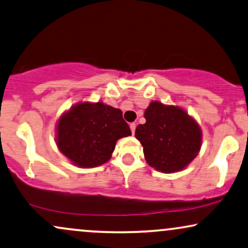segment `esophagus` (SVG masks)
Returning a JSON list of instances; mask_svg holds the SVG:
<instances>
[{"mask_svg": "<svg viewBox=\"0 0 248 248\" xmlns=\"http://www.w3.org/2000/svg\"><path fill=\"white\" fill-rule=\"evenodd\" d=\"M136 127H137V124H136V123H131V124H130L131 132H132L133 134H134V132H136Z\"/></svg>", "mask_w": 248, "mask_h": 248, "instance_id": "esophagus-1", "label": "esophagus"}]
</instances>
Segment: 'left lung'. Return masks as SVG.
I'll return each mask as SVG.
<instances>
[{
  "label": "left lung",
  "mask_w": 248,
  "mask_h": 248,
  "mask_svg": "<svg viewBox=\"0 0 248 248\" xmlns=\"http://www.w3.org/2000/svg\"><path fill=\"white\" fill-rule=\"evenodd\" d=\"M145 124L136 129V138L143 147L146 162L164 173L185 169L200 152V125L184 109L158 101L145 110Z\"/></svg>",
  "instance_id": "1"
}]
</instances>
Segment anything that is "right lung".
Masks as SVG:
<instances>
[{
    "label": "right lung",
    "mask_w": 248,
    "mask_h": 248,
    "mask_svg": "<svg viewBox=\"0 0 248 248\" xmlns=\"http://www.w3.org/2000/svg\"><path fill=\"white\" fill-rule=\"evenodd\" d=\"M131 136L122 110L103 102H79L61 115L56 145L73 166L94 168L111 157L118 139Z\"/></svg>",
    "instance_id": "add662e5"
}]
</instances>
